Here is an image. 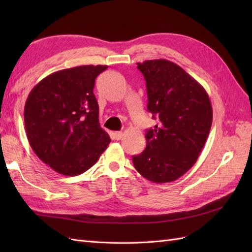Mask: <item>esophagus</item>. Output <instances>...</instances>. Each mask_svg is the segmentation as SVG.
<instances>
[{"instance_id":"1","label":"esophagus","mask_w":252,"mask_h":252,"mask_svg":"<svg viewBox=\"0 0 252 252\" xmlns=\"http://www.w3.org/2000/svg\"><path fill=\"white\" fill-rule=\"evenodd\" d=\"M122 136H123V133L122 132H115L114 133V138H115V140H117V141L121 140Z\"/></svg>"}]
</instances>
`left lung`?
Here are the masks:
<instances>
[{
	"label": "left lung",
	"instance_id": "obj_1",
	"mask_svg": "<svg viewBox=\"0 0 252 252\" xmlns=\"http://www.w3.org/2000/svg\"><path fill=\"white\" fill-rule=\"evenodd\" d=\"M146 81L147 109L159 123L146 132V148L133 164L154 183L181 178L197 161L212 125V107L202 85L167 60L137 63Z\"/></svg>",
	"mask_w": 252,
	"mask_h": 252
}]
</instances>
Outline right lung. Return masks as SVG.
<instances>
[{
    "instance_id": "1",
    "label": "right lung",
    "mask_w": 252,
    "mask_h": 252,
    "mask_svg": "<svg viewBox=\"0 0 252 252\" xmlns=\"http://www.w3.org/2000/svg\"><path fill=\"white\" fill-rule=\"evenodd\" d=\"M108 66L87 65L56 71L31 90L25 126L31 148L63 175H79L99 159L110 143L98 120L95 79Z\"/></svg>"
}]
</instances>
